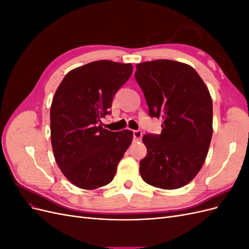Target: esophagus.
<instances>
[{
    "instance_id": "34e87169",
    "label": "esophagus",
    "mask_w": 249,
    "mask_h": 249,
    "mask_svg": "<svg viewBox=\"0 0 249 249\" xmlns=\"http://www.w3.org/2000/svg\"><path fill=\"white\" fill-rule=\"evenodd\" d=\"M133 136H134L135 141H139L142 138V132L139 130H135V131H133Z\"/></svg>"
}]
</instances>
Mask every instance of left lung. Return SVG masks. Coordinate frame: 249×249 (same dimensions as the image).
<instances>
[{
  "instance_id": "1",
  "label": "left lung",
  "mask_w": 249,
  "mask_h": 249,
  "mask_svg": "<svg viewBox=\"0 0 249 249\" xmlns=\"http://www.w3.org/2000/svg\"><path fill=\"white\" fill-rule=\"evenodd\" d=\"M136 70L149 116L163 120L160 135L142 138L147 155L140 161V176L148 185L178 189L205 163L213 134L212 97L188 64L160 59L139 63Z\"/></svg>"
}]
</instances>
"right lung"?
<instances>
[{
  "mask_svg": "<svg viewBox=\"0 0 249 249\" xmlns=\"http://www.w3.org/2000/svg\"><path fill=\"white\" fill-rule=\"evenodd\" d=\"M132 71L131 63L90 62L66 73L53 97V153L65 178L81 189L111 183L132 143V131L111 132L101 124V118L111 112L113 96Z\"/></svg>",
  "mask_w": 249,
  "mask_h": 249,
  "instance_id": "right-lung-1",
  "label": "right lung"
}]
</instances>
